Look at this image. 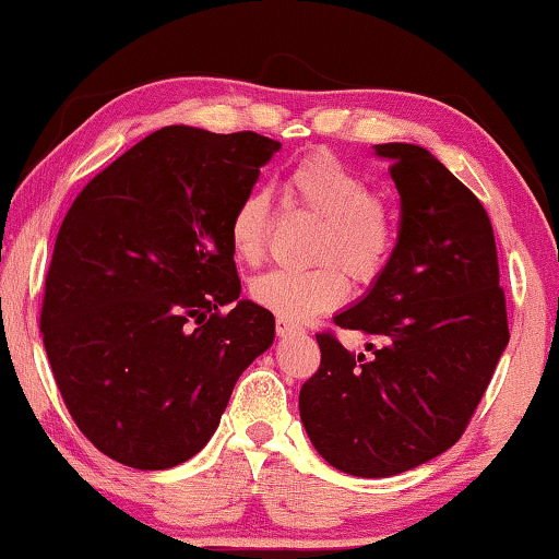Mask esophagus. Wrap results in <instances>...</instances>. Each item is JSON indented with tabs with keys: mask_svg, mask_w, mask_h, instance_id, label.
I'll return each instance as SVG.
<instances>
[{
	"mask_svg": "<svg viewBox=\"0 0 559 559\" xmlns=\"http://www.w3.org/2000/svg\"><path fill=\"white\" fill-rule=\"evenodd\" d=\"M276 333H278V338H290V335L304 333V328H300L298 323L286 321V318H276Z\"/></svg>",
	"mask_w": 559,
	"mask_h": 559,
	"instance_id": "1",
	"label": "esophagus"
}]
</instances>
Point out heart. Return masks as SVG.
Wrapping results in <instances>:
<instances>
[{
  "mask_svg": "<svg viewBox=\"0 0 559 559\" xmlns=\"http://www.w3.org/2000/svg\"><path fill=\"white\" fill-rule=\"evenodd\" d=\"M286 189L298 206L318 218L313 269H273L251 281V298L286 321H308L341 306L348 281L368 283L385 269L395 246L393 218L383 201L370 197V183L341 158L318 152L288 174ZM269 238V197L246 191L228 218V241L236 259L255 263Z\"/></svg>",
  "mask_w": 559,
  "mask_h": 559,
  "instance_id": "obj_1",
  "label": "heart"
}]
</instances>
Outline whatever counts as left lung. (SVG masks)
<instances>
[{"label": "left lung", "mask_w": 559, "mask_h": 559, "mask_svg": "<svg viewBox=\"0 0 559 559\" xmlns=\"http://www.w3.org/2000/svg\"><path fill=\"white\" fill-rule=\"evenodd\" d=\"M401 193V231L356 304L333 323L368 353L318 333L321 368L298 395L300 420L328 465L391 477L445 453L510 341L492 224L475 193L428 148L378 144Z\"/></svg>", "instance_id": "left-lung-1"}]
</instances>
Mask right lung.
<instances>
[{
	"mask_svg": "<svg viewBox=\"0 0 559 559\" xmlns=\"http://www.w3.org/2000/svg\"><path fill=\"white\" fill-rule=\"evenodd\" d=\"M278 148L253 131L158 129L64 216L44 348L79 430L117 463L166 471L197 455L273 345V313L241 298L228 218Z\"/></svg>",
	"mask_w": 559,
	"mask_h": 559,
	"instance_id": "obj_1",
	"label": "right lung"
}]
</instances>
